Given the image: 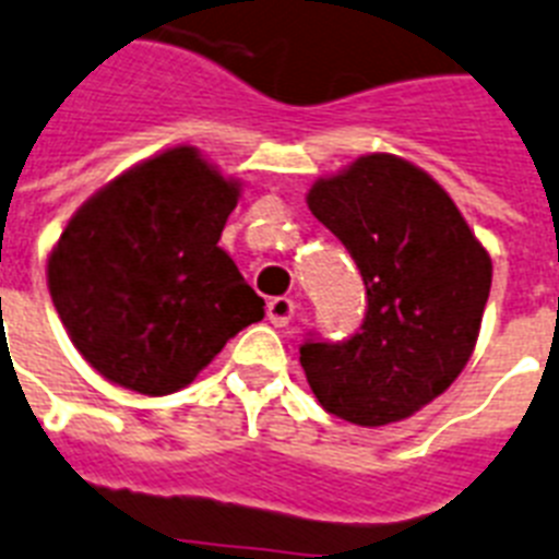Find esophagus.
I'll return each mask as SVG.
<instances>
[{
  "instance_id": "1",
  "label": "esophagus",
  "mask_w": 559,
  "mask_h": 559,
  "mask_svg": "<svg viewBox=\"0 0 559 559\" xmlns=\"http://www.w3.org/2000/svg\"><path fill=\"white\" fill-rule=\"evenodd\" d=\"M294 311H297V302L290 297H274L269 299V306H265L271 325H276V329H285V325L294 320Z\"/></svg>"
}]
</instances>
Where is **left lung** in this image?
I'll return each mask as SVG.
<instances>
[{"label": "left lung", "mask_w": 559, "mask_h": 559, "mask_svg": "<svg viewBox=\"0 0 559 559\" xmlns=\"http://www.w3.org/2000/svg\"><path fill=\"white\" fill-rule=\"evenodd\" d=\"M308 207L357 262L366 320L340 343L299 345L308 385L357 426L412 417L460 377L491 290V257L417 165L368 154L317 179Z\"/></svg>", "instance_id": "8db88e82"}]
</instances>
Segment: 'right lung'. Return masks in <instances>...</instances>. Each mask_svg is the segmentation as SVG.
<instances>
[{"label": "right lung", "mask_w": 559, "mask_h": 559, "mask_svg": "<svg viewBox=\"0 0 559 559\" xmlns=\"http://www.w3.org/2000/svg\"><path fill=\"white\" fill-rule=\"evenodd\" d=\"M239 182L179 145L119 174L64 225L48 288L76 352L147 396L186 389L265 302L219 237Z\"/></svg>", "instance_id": "obj_1"}]
</instances>
